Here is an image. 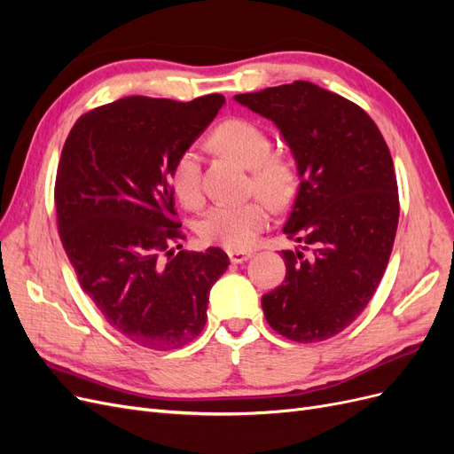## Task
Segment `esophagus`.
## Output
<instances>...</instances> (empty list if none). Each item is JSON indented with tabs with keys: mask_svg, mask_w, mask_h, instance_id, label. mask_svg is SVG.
<instances>
[{
	"mask_svg": "<svg viewBox=\"0 0 454 454\" xmlns=\"http://www.w3.org/2000/svg\"><path fill=\"white\" fill-rule=\"evenodd\" d=\"M248 257H252V252H242V250H231L229 252V259H231V263H242V261H246Z\"/></svg>",
	"mask_w": 454,
	"mask_h": 454,
	"instance_id": "esophagus-1",
	"label": "esophagus"
}]
</instances>
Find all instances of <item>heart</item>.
Listing matches in <instances>:
<instances>
[{"mask_svg":"<svg viewBox=\"0 0 454 454\" xmlns=\"http://www.w3.org/2000/svg\"><path fill=\"white\" fill-rule=\"evenodd\" d=\"M212 144L250 168V191L274 206H286L297 187L294 164L282 155L272 153L269 134L255 122L244 119L225 121L212 134ZM174 195L187 208L202 202L200 159L193 147L176 157L170 174ZM265 200L252 199L240 204H215L199 223V237L206 244H217L229 250H246L270 222Z\"/></svg>","mask_w":454,"mask_h":454,"instance_id":"1","label":"heart"}]
</instances>
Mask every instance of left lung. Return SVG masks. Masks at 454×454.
Here are the masks:
<instances>
[{
    "instance_id": "8db88e82",
    "label": "left lung",
    "mask_w": 454,
    "mask_h": 454,
    "mask_svg": "<svg viewBox=\"0 0 454 454\" xmlns=\"http://www.w3.org/2000/svg\"><path fill=\"white\" fill-rule=\"evenodd\" d=\"M290 145L301 184L284 225L286 278L261 297L274 332L297 342L335 337L364 312L387 270L400 219L390 149L375 121L309 81L237 94Z\"/></svg>"
}]
</instances>
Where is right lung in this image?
Returning a JSON list of instances; mask_svg holds the SVG:
<instances>
[{
  "label": "right lung",
  "mask_w": 454,
  "mask_h": 454,
  "mask_svg": "<svg viewBox=\"0 0 454 454\" xmlns=\"http://www.w3.org/2000/svg\"><path fill=\"white\" fill-rule=\"evenodd\" d=\"M223 102L127 96L81 115L62 147L54 208L66 255L106 322L145 348L176 350L199 337L212 286L229 267L219 248L182 250L170 184L176 157Z\"/></svg>",
  "instance_id": "obj_1"
}]
</instances>
